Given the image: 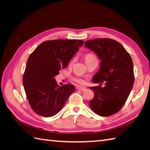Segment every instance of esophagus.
Instances as JSON below:
<instances>
[{"mask_svg": "<svg viewBox=\"0 0 150 150\" xmlns=\"http://www.w3.org/2000/svg\"><path fill=\"white\" fill-rule=\"evenodd\" d=\"M78 90H79L80 91H84L86 90V88L83 87H78Z\"/></svg>", "mask_w": 150, "mask_h": 150, "instance_id": "esophagus-1", "label": "esophagus"}]
</instances>
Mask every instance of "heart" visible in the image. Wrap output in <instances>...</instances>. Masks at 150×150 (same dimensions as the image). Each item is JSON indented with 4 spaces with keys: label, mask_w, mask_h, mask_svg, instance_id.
Listing matches in <instances>:
<instances>
[{
    "label": "heart",
    "mask_w": 150,
    "mask_h": 150,
    "mask_svg": "<svg viewBox=\"0 0 150 150\" xmlns=\"http://www.w3.org/2000/svg\"><path fill=\"white\" fill-rule=\"evenodd\" d=\"M93 56H94V55L93 54H91V53L87 54L86 55V57H85V59H88V58H90V57H92ZM73 80L75 82L79 83V84H83V83H84V80H82V79H81V78H73Z\"/></svg>",
    "instance_id": "b5f03b06"
}]
</instances>
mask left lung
Listing matches in <instances>:
<instances>
[{
  "label": "left lung",
  "instance_id": "left-lung-1",
  "mask_svg": "<svg viewBox=\"0 0 150 150\" xmlns=\"http://www.w3.org/2000/svg\"><path fill=\"white\" fill-rule=\"evenodd\" d=\"M85 47L95 52L100 59L93 82L105 83L103 88H90L94 98L89 103L92 111L102 117L119 112L132 90L134 75L132 58L121 44L114 39L98 38L85 42Z\"/></svg>",
  "mask_w": 150,
  "mask_h": 150
}]
</instances>
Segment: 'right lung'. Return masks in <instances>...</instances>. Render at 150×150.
Masks as SVG:
<instances>
[{"instance_id":"1","label":"right lung","mask_w":150,"mask_h":150,"mask_svg":"<svg viewBox=\"0 0 150 150\" xmlns=\"http://www.w3.org/2000/svg\"><path fill=\"white\" fill-rule=\"evenodd\" d=\"M83 41L56 39L41 43L28 57L23 85L31 109L41 116L52 117L61 111L71 93L72 84L58 87L54 79L67 67Z\"/></svg>"}]
</instances>
